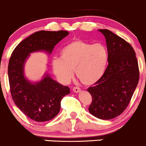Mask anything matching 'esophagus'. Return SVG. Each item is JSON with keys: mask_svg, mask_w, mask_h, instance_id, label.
I'll list each match as a JSON object with an SVG mask.
<instances>
[{"mask_svg": "<svg viewBox=\"0 0 146 146\" xmlns=\"http://www.w3.org/2000/svg\"><path fill=\"white\" fill-rule=\"evenodd\" d=\"M73 91H74L75 93H79L80 91V89L79 87H74L73 88Z\"/></svg>", "mask_w": 146, "mask_h": 146, "instance_id": "34e87169", "label": "esophagus"}]
</instances>
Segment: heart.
<instances>
[{
  "mask_svg": "<svg viewBox=\"0 0 146 146\" xmlns=\"http://www.w3.org/2000/svg\"><path fill=\"white\" fill-rule=\"evenodd\" d=\"M108 57V51L104 45L76 39L62 48L60 59L52 60L51 65L54 74L63 84L71 80L74 70L82 84L92 85L105 74Z\"/></svg>",
  "mask_w": 146,
  "mask_h": 146,
  "instance_id": "obj_1",
  "label": "heart"
}]
</instances>
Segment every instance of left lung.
Instances as JSON below:
<instances>
[{
	"mask_svg": "<svg viewBox=\"0 0 146 146\" xmlns=\"http://www.w3.org/2000/svg\"><path fill=\"white\" fill-rule=\"evenodd\" d=\"M108 66L102 78L87 91L92 97L89 111L102 120L119 116L127 108L139 82L138 62L130 44L106 29Z\"/></svg>",
	"mask_w": 146,
	"mask_h": 146,
	"instance_id": "1",
	"label": "left lung"
}]
</instances>
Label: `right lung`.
Wrapping results in <instances>:
<instances>
[{"mask_svg": "<svg viewBox=\"0 0 146 146\" xmlns=\"http://www.w3.org/2000/svg\"><path fill=\"white\" fill-rule=\"evenodd\" d=\"M68 34L64 30L36 32L22 41L9 59L8 78L12 99L33 121L44 122L55 117L60 111L61 100L70 94V89L52 79L47 72L39 81L29 80L25 76V62L33 52L50 55L55 45Z\"/></svg>", "mask_w": 146, "mask_h": 146, "instance_id": "add662e5", "label": "right lung"}]
</instances>
